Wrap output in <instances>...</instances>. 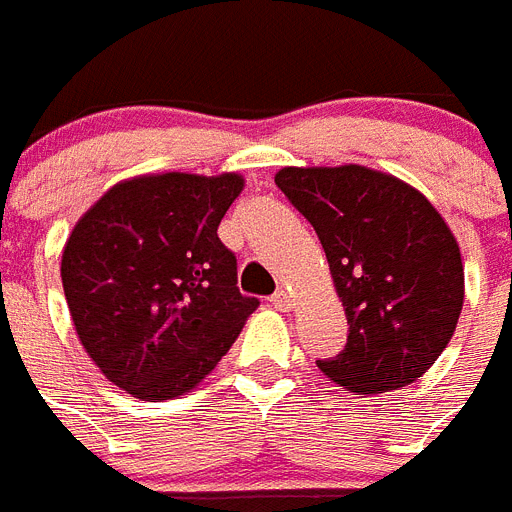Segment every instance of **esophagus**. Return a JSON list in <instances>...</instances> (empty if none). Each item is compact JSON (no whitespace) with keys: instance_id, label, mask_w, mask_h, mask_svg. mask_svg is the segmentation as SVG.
<instances>
[{"instance_id":"1","label":"esophagus","mask_w":512,"mask_h":512,"mask_svg":"<svg viewBox=\"0 0 512 512\" xmlns=\"http://www.w3.org/2000/svg\"><path fill=\"white\" fill-rule=\"evenodd\" d=\"M270 304H273L276 309H283V312H286V309H291V294L283 289L276 291V294L270 296Z\"/></svg>"}]
</instances>
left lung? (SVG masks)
Masks as SVG:
<instances>
[{
  "label": "left lung",
  "instance_id": "obj_1",
  "mask_svg": "<svg viewBox=\"0 0 512 512\" xmlns=\"http://www.w3.org/2000/svg\"><path fill=\"white\" fill-rule=\"evenodd\" d=\"M276 184L317 231L349 320L341 354L317 367L356 395L422 377L463 307L461 249L448 223L422 192L354 163L289 166Z\"/></svg>",
  "mask_w": 512,
  "mask_h": 512
}]
</instances>
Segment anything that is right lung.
<instances>
[{"instance_id":"right-lung-1","label":"right lung","mask_w":512,"mask_h":512,"mask_svg":"<svg viewBox=\"0 0 512 512\" xmlns=\"http://www.w3.org/2000/svg\"><path fill=\"white\" fill-rule=\"evenodd\" d=\"M239 174L137 176L111 187L72 229L62 286L88 356L143 401L192 390L231 349L255 296L236 286L218 223Z\"/></svg>"}]
</instances>
